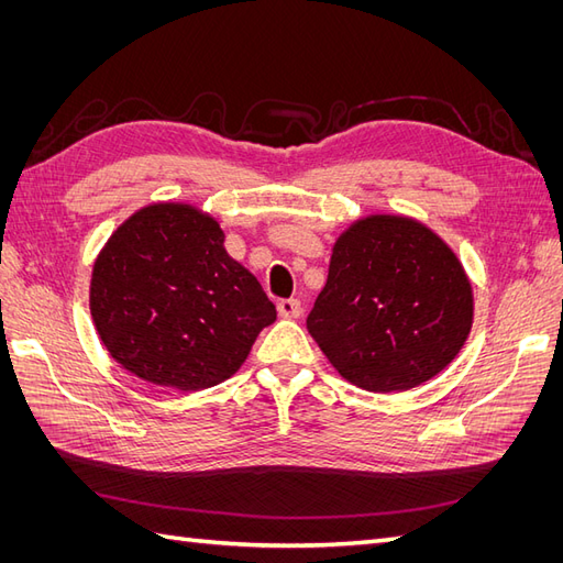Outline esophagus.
<instances>
[{"label": "esophagus", "mask_w": 563, "mask_h": 563, "mask_svg": "<svg viewBox=\"0 0 563 563\" xmlns=\"http://www.w3.org/2000/svg\"><path fill=\"white\" fill-rule=\"evenodd\" d=\"M277 310L284 319H298L302 314V305L298 298H286L277 302Z\"/></svg>", "instance_id": "34e87169"}]
</instances>
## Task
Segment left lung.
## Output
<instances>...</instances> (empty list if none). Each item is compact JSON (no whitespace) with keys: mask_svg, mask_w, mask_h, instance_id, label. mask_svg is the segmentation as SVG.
<instances>
[{"mask_svg":"<svg viewBox=\"0 0 563 563\" xmlns=\"http://www.w3.org/2000/svg\"><path fill=\"white\" fill-rule=\"evenodd\" d=\"M472 319V284L453 249L413 218L376 213L335 240L308 331L352 385L404 391L455 360Z\"/></svg>","mask_w":563,"mask_h":563,"instance_id":"obj_1","label":"left lung"}]
</instances>
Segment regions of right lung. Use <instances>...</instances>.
Returning a JSON list of instances; mask_svg holds the SVG:
<instances>
[{
  "label": "right lung",
  "instance_id": "obj_1",
  "mask_svg": "<svg viewBox=\"0 0 563 563\" xmlns=\"http://www.w3.org/2000/svg\"><path fill=\"white\" fill-rule=\"evenodd\" d=\"M223 242L216 218L180 201L150 203L112 232L93 263L89 308L117 364L183 391L240 371L277 310Z\"/></svg>",
  "mask_w": 563,
  "mask_h": 563
}]
</instances>
